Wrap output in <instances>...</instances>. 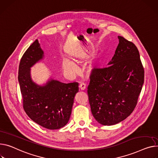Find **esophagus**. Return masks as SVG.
Masks as SVG:
<instances>
[{
  "label": "esophagus",
  "instance_id": "obj_1",
  "mask_svg": "<svg viewBox=\"0 0 158 158\" xmlns=\"http://www.w3.org/2000/svg\"><path fill=\"white\" fill-rule=\"evenodd\" d=\"M79 90H81V91L85 90L86 89V85H85V84H84V83H81V85H79Z\"/></svg>",
  "mask_w": 158,
  "mask_h": 158
}]
</instances>
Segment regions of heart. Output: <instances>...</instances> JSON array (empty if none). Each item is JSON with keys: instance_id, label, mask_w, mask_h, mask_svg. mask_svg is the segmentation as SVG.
Wrapping results in <instances>:
<instances>
[{"instance_id": "1", "label": "heart", "mask_w": 158, "mask_h": 158, "mask_svg": "<svg viewBox=\"0 0 158 158\" xmlns=\"http://www.w3.org/2000/svg\"><path fill=\"white\" fill-rule=\"evenodd\" d=\"M61 67L63 70L70 76L75 75L78 70L77 66L75 63L66 58H64L62 59L61 62Z\"/></svg>"}]
</instances>
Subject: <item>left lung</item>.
Listing matches in <instances>:
<instances>
[{
  "mask_svg": "<svg viewBox=\"0 0 158 158\" xmlns=\"http://www.w3.org/2000/svg\"><path fill=\"white\" fill-rule=\"evenodd\" d=\"M109 65L94 69L88 87L91 113L105 126L118 124L132 113L144 81V70L136 46L121 36Z\"/></svg>",
  "mask_w": 158,
  "mask_h": 158,
  "instance_id": "obj_1",
  "label": "left lung"
}]
</instances>
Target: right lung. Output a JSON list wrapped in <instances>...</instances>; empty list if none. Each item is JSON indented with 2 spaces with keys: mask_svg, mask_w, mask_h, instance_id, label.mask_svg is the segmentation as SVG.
I'll use <instances>...</instances> for the list:
<instances>
[{
  "mask_svg": "<svg viewBox=\"0 0 158 158\" xmlns=\"http://www.w3.org/2000/svg\"><path fill=\"white\" fill-rule=\"evenodd\" d=\"M44 53L36 39L21 59L18 82L23 109L28 117L41 127L57 130L69 121L78 83H63L50 77L40 85L31 77V67L44 60Z\"/></svg>",
  "mask_w": 158,
  "mask_h": 158,
  "instance_id": "right-lung-1",
  "label": "right lung"
}]
</instances>
